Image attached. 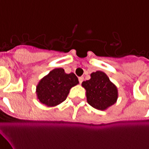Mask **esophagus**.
<instances>
[{"mask_svg":"<svg viewBox=\"0 0 149 149\" xmlns=\"http://www.w3.org/2000/svg\"><path fill=\"white\" fill-rule=\"evenodd\" d=\"M83 81H84V77H79V82H80V83H82V82H83Z\"/></svg>","mask_w":149,"mask_h":149,"instance_id":"esophagus-1","label":"esophagus"}]
</instances>
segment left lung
<instances>
[{
	"mask_svg": "<svg viewBox=\"0 0 149 149\" xmlns=\"http://www.w3.org/2000/svg\"><path fill=\"white\" fill-rule=\"evenodd\" d=\"M82 86L86 90L88 103L98 110L107 109L114 104L118 98L117 88L104 72L91 73L90 79L83 81Z\"/></svg>",
	"mask_w": 149,
	"mask_h": 149,
	"instance_id": "left-lung-1",
	"label": "left lung"
}]
</instances>
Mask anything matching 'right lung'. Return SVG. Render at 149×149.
Returning a JSON list of instances; mask_svg holds the SVG:
<instances>
[{
	"label": "right lung",
	"instance_id": "right-lung-1",
	"mask_svg": "<svg viewBox=\"0 0 149 149\" xmlns=\"http://www.w3.org/2000/svg\"><path fill=\"white\" fill-rule=\"evenodd\" d=\"M77 84L74 73L67 74L62 68H55L39 81L36 89L37 99L46 106H56L66 100L70 88Z\"/></svg>",
	"mask_w": 149,
	"mask_h": 149
}]
</instances>
